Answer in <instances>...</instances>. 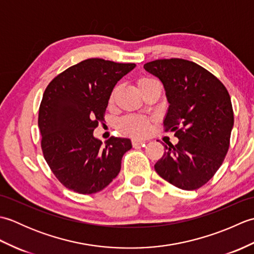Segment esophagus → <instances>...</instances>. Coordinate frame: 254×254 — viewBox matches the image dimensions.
Returning <instances> with one entry per match:
<instances>
[{
	"label": "esophagus",
	"mask_w": 254,
	"mask_h": 254,
	"mask_svg": "<svg viewBox=\"0 0 254 254\" xmlns=\"http://www.w3.org/2000/svg\"><path fill=\"white\" fill-rule=\"evenodd\" d=\"M145 143H146V141L145 139H132V145L134 147L135 146H138V145H144Z\"/></svg>",
	"instance_id": "obj_1"
}]
</instances>
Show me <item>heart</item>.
<instances>
[{"mask_svg":"<svg viewBox=\"0 0 254 254\" xmlns=\"http://www.w3.org/2000/svg\"><path fill=\"white\" fill-rule=\"evenodd\" d=\"M156 80L149 77H141L137 79L136 85L141 91L144 89L146 86L149 84L155 83ZM119 90H120V86L117 85L112 88L111 93L109 95V102L110 106H113L116 104L118 95H119ZM120 127L121 130L126 133L128 134V135L132 136H143L145 134H147L149 131V121L147 119H145L143 117H138V116H127L124 117L122 120L120 121Z\"/></svg>","mask_w":254,"mask_h":254,"instance_id":"1","label":"heart"}]
</instances>
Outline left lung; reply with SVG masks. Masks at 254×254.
<instances>
[{
	"mask_svg": "<svg viewBox=\"0 0 254 254\" xmlns=\"http://www.w3.org/2000/svg\"><path fill=\"white\" fill-rule=\"evenodd\" d=\"M166 89L169 109L166 131H174L177 145H164L157 174L182 190L207 183L227 155L234 110L227 88L207 69L183 59H160L144 64Z\"/></svg>",
	"mask_w": 254,
	"mask_h": 254,
	"instance_id": "left-lung-1",
	"label": "left lung"
}]
</instances>
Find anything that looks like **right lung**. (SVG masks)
<instances>
[{
	"label": "right lung",
	"mask_w": 254,
	"mask_h": 254,
	"mask_svg": "<svg viewBox=\"0 0 254 254\" xmlns=\"http://www.w3.org/2000/svg\"><path fill=\"white\" fill-rule=\"evenodd\" d=\"M134 67V63L87 59L47 86L38 116L41 149L53 175L68 190L99 192L120 172L123 155L132 148L130 139L111 136L102 145L93 132L105 121L112 88Z\"/></svg>",
	"instance_id": "right-lung-1"
}]
</instances>
